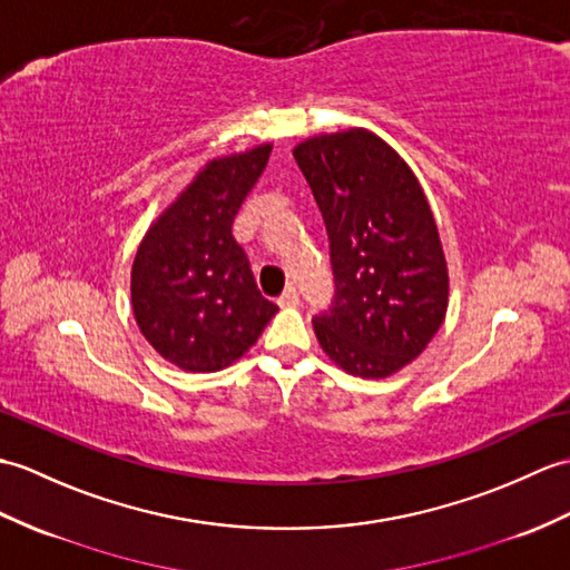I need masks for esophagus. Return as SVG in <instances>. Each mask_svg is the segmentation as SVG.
I'll use <instances>...</instances> for the list:
<instances>
[{
  "label": "esophagus",
  "mask_w": 570,
  "mask_h": 570,
  "mask_svg": "<svg viewBox=\"0 0 570 570\" xmlns=\"http://www.w3.org/2000/svg\"><path fill=\"white\" fill-rule=\"evenodd\" d=\"M301 303V294H298V288L296 286H288L284 294H282V298H279V306L282 308H294V306H298Z\"/></svg>",
  "instance_id": "obj_1"
}]
</instances>
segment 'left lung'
I'll return each instance as SVG.
<instances>
[{
	"instance_id": "1",
	"label": "left lung",
	"mask_w": 570,
	"mask_h": 570,
	"mask_svg": "<svg viewBox=\"0 0 570 570\" xmlns=\"http://www.w3.org/2000/svg\"><path fill=\"white\" fill-rule=\"evenodd\" d=\"M321 208L335 296L313 317L325 354L362 379L399 372L446 313L436 225L410 167L368 130L317 136L294 150Z\"/></svg>"
}]
</instances>
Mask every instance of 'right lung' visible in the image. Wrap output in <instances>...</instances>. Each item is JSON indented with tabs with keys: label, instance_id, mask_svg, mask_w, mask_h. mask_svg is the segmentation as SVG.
Listing matches in <instances>:
<instances>
[{
	"label": "right lung",
	"instance_id": "obj_1",
	"mask_svg": "<svg viewBox=\"0 0 570 570\" xmlns=\"http://www.w3.org/2000/svg\"><path fill=\"white\" fill-rule=\"evenodd\" d=\"M272 145L206 165L142 237L130 298L145 340L184 372H218L255 345L279 311L259 294L230 233Z\"/></svg>",
	"mask_w": 570,
	"mask_h": 570
}]
</instances>
